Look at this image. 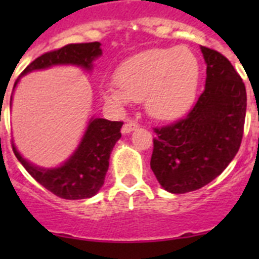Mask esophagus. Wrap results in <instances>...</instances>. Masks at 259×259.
Instances as JSON below:
<instances>
[{"label":"esophagus","instance_id":"obj_1","mask_svg":"<svg viewBox=\"0 0 259 259\" xmlns=\"http://www.w3.org/2000/svg\"><path fill=\"white\" fill-rule=\"evenodd\" d=\"M137 128H139V124H137L136 122H128V123H125L124 125H123L122 132H123V134H124V135L131 134L132 131H135V130H137Z\"/></svg>","mask_w":259,"mask_h":259}]
</instances>
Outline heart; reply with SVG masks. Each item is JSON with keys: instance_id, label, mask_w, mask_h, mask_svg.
Returning <instances> with one entry per match:
<instances>
[{"instance_id": "obj_1", "label": "heart", "mask_w": 259, "mask_h": 259, "mask_svg": "<svg viewBox=\"0 0 259 259\" xmlns=\"http://www.w3.org/2000/svg\"><path fill=\"white\" fill-rule=\"evenodd\" d=\"M198 81L200 62L191 50L152 49L123 62L116 70V80L102 87V97L119 110L144 100L150 116L171 120L188 111Z\"/></svg>"}]
</instances>
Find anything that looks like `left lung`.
I'll list each match as a JSON object with an SVG mask.
<instances>
[{
    "mask_svg": "<svg viewBox=\"0 0 259 259\" xmlns=\"http://www.w3.org/2000/svg\"><path fill=\"white\" fill-rule=\"evenodd\" d=\"M206 63L205 91L188 115L154 128L150 167L158 183L175 194L197 191L221 175L241 144L246 91L224 56L201 47Z\"/></svg>",
    "mask_w": 259,
    "mask_h": 259,
    "instance_id": "left-lung-1",
    "label": "left lung"
}]
</instances>
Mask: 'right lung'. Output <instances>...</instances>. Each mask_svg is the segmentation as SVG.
Returning <instances> with one entry per match:
<instances>
[{"label": "right lung", "instance_id": "1", "mask_svg": "<svg viewBox=\"0 0 259 259\" xmlns=\"http://www.w3.org/2000/svg\"><path fill=\"white\" fill-rule=\"evenodd\" d=\"M101 56V44L97 41L85 44H70L58 50L45 53L27 66L14 84V89L19 83L20 77L28 72L45 70L53 66L71 65L92 71L93 61ZM122 125L123 122H110L107 119L92 116L74 153L63 163L52 168L36 166L27 161L18 152L14 141L13 150L18 161L28 171L29 175L56 196L66 200L91 198L97 194L104 185L109 168L110 154L116 141L122 137Z\"/></svg>", "mask_w": 259, "mask_h": 259}]
</instances>
